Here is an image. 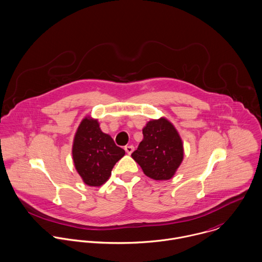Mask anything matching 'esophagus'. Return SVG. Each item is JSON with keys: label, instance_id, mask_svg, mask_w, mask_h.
<instances>
[{"label": "esophagus", "instance_id": "1", "mask_svg": "<svg viewBox=\"0 0 262 262\" xmlns=\"http://www.w3.org/2000/svg\"><path fill=\"white\" fill-rule=\"evenodd\" d=\"M124 150H125V152H126L128 155H130V154L134 152L135 147H134V146H132V145H129V146H125V147H124Z\"/></svg>", "mask_w": 262, "mask_h": 262}]
</instances>
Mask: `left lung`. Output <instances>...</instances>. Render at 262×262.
<instances>
[{"instance_id":"obj_1","label":"left lung","mask_w":262,"mask_h":262,"mask_svg":"<svg viewBox=\"0 0 262 262\" xmlns=\"http://www.w3.org/2000/svg\"><path fill=\"white\" fill-rule=\"evenodd\" d=\"M144 139L132 154L144 173L155 181L170 180L184 159V144L165 117L152 119L143 128Z\"/></svg>"}]
</instances>
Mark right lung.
<instances>
[{
  "label": "right lung",
  "mask_w": 262,
  "mask_h": 262,
  "mask_svg": "<svg viewBox=\"0 0 262 262\" xmlns=\"http://www.w3.org/2000/svg\"><path fill=\"white\" fill-rule=\"evenodd\" d=\"M124 154L125 151L101 130L97 119L85 116L81 120L73 139L72 159L85 185L100 187L105 184L113 166Z\"/></svg>",
  "instance_id": "add662e5"
}]
</instances>
